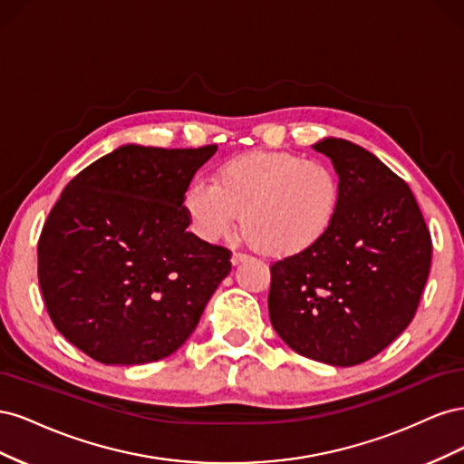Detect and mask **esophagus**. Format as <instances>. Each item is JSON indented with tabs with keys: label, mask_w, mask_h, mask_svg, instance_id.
Segmentation results:
<instances>
[{
	"label": "esophagus",
	"mask_w": 464,
	"mask_h": 464,
	"mask_svg": "<svg viewBox=\"0 0 464 464\" xmlns=\"http://www.w3.org/2000/svg\"><path fill=\"white\" fill-rule=\"evenodd\" d=\"M230 261H232V265H240V263L247 261V256H246V254H242V251H234Z\"/></svg>",
	"instance_id": "34e87169"
}]
</instances>
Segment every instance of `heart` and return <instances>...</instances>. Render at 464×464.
Returning <instances> with one entry per match:
<instances>
[{"instance_id": "b5f03b06", "label": "heart", "mask_w": 464, "mask_h": 464, "mask_svg": "<svg viewBox=\"0 0 464 464\" xmlns=\"http://www.w3.org/2000/svg\"><path fill=\"white\" fill-rule=\"evenodd\" d=\"M341 203L343 181L331 164L266 150L230 159L215 172V186L193 179L184 193L195 236L218 242L242 213L247 240L266 256L314 247L331 230Z\"/></svg>"}]
</instances>
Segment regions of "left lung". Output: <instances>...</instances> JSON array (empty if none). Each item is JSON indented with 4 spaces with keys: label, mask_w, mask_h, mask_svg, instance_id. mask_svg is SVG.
I'll return each instance as SVG.
<instances>
[{
    "label": "left lung",
    "mask_w": 464,
    "mask_h": 464,
    "mask_svg": "<svg viewBox=\"0 0 464 464\" xmlns=\"http://www.w3.org/2000/svg\"><path fill=\"white\" fill-rule=\"evenodd\" d=\"M314 149L341 176V210L314 247L271 263L269 317L298 354L348 368L409 327L431 236L409 184L370 150L333 137Z\"/></svg>",
    "instance_id": "8db88e82"
}]
</instances>
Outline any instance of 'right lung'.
I'll return each instance as SVG.
<instances>
[{"mask_svg": "<svg viewBox=\"0 0 464 464\" xmlns=\"http://www.w3.org/2000/svg\"><path fill=\"white\" fill-rule=\"evenodd\" d=\"M215 152L120 147L52 207L38 240L42 298L55 329L92 360L170 356L230 273V249L186 230V188Z\"/></svg>", "mask_w": 464, "mask_h": 464, "instance_id": "obj_1", "label": "right lung"}]
</instances>
